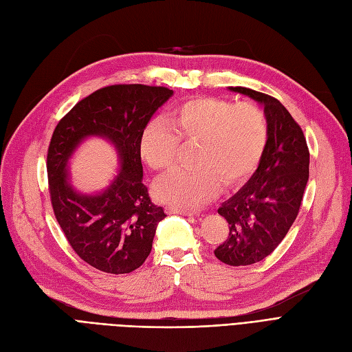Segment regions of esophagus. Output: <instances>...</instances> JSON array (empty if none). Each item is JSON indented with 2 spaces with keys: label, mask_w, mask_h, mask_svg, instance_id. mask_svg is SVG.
<instances>
[{
  "label": "esophagus",
  "mask_w": 352,
  "mask_h": 352,
  "mask_svg": "<svg viewBox=\"0 0 352 352\" xmlns=\"http://www.w3.org/2000/svg\"><path fill=\"white\" fill-rule=\"evenodd\" d=\"M165 212L168 214H183V216H194L192 212L184 210V209H178V207H166Z\"/></svg>",
  "instance_id": "34e87169"
}]
</instances>
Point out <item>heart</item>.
<instances>
[{
	"label": "heart",
	"instance_id": "1",
	"mask_svg": "<svg viewBox=\"0 0 352 352\" xmlns=\"http://www.w3.org/2000/svg\"><path fill=\"white\" fill-rule=\"evenodd\" d=\"M166 123L151 120L140 135V158L156 173L175 161L181 142L196 140L191 158L155 184V197L178 209H196L210 201L220 188L248 178L264 153L268 123L264 110L251 101L232 102L196 97L166 113Z\"/></svg>",
	"mask_w": 352,
	"mask_h": 352
}]
</instances>
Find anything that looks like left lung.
<instances>
[{
    "label": "left lung",
    "instance_id": "obj_1",
    "mask_svg": "<svg viewBox=\"0 0 352 352\" xmlns=\"http://www.w3.org/2000/svg\"><path fill=\"white\" fill-rule=\"evenodd\" d=\"M261 102L268 139L254 175L235 196L219 207L229 236L214 250L228 265H251L274 251L300 210L309 179V148L302 127L283 104L251 88L230 87Z\"/></svg>",
    "mask_w": 352,
    "mask_h": 352
}]
</instances>
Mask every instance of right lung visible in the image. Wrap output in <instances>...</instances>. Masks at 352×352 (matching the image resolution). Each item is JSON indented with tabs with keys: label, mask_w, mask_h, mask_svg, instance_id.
I'll use <instances>...</instances> for the list:
<instances>
[{
	"label": "right lung",
	"mask_w": 352,
	"mask_h": 352,
	"mask_svg": "<svg viewBox=\"0 0 352 352\" xmlns=\"http://www.w3.org/2000/svg\"><path fill=\"white\" fill-rule=\"evenodd\" d=\"M171 96L166 87H104L76 102L52 135L46 168L55 217L78 256L100 271L127 274L139 268L151 254L156 226L166 216L143 184L139 142L153 113ZM88 135L109 138L122 166L97 197H84L69 184L67 160Z\"/></svg>",
	"instance_id": "add662e5"
}]
</instances>
